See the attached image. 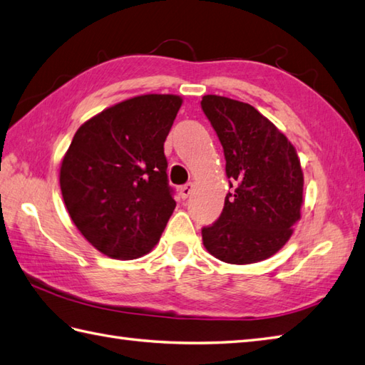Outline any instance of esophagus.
<instances>
[{
  "mask_svg": "<svg viewBox=\"0 0 365 365\" xmlns=\"http://www.w3.org/2000/svg\"><path fill=\"white\" fill-rule=\"evenodd\" d=\"M192 190H193V184H192V182H189V184H184V185H182V187L180 189V193H181V198H182V200H185V198H187V197L190 195V193H192Z\"/></svg>",
  "mask_w": 365,
  "mask_h": 365,
  "instance_id": "obj_1",
  "label": "esophagus"
}]
</instances>
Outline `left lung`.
Wrapping results in <instances>:
<instances>
[{
	"label": "left lung",
	"instance_id": "left-lung-1",
	"mask_svg": "<svg viewBox=\"0 0 365 365\" xmlns=\"http://www.w3.org/2000/svg\"><path fill=\"white\" fill-rule=\"evenodd\" d=\"M202 110L224 148L228 192L219 219L202 228L211 255L232 264L269 258L301 219L304 175L294 146L245 102L207 94Z\"/></svg>",
	"mask_w": 365,
	"mask_h": 365
}]
</instances>
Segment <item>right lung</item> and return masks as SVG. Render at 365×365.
<instances>
[{
    "label": "right lung",
    "instance_id": "right-lung-1",
    "mask_svg": "<svg viewBox=\"0 0 365 365\" xmlns=\"http://www.w3.org/2000/svg\"><path fill=\"white\" fill-rule=\"evenodd\" d=\"M182 99L145 94L81 124L61 162L66 207L88 242L115 259L148 254L176 202L163 143Z\"/></svg>",
    "mask_w": 365,
    "mask_h": 365
}]
</instances>
